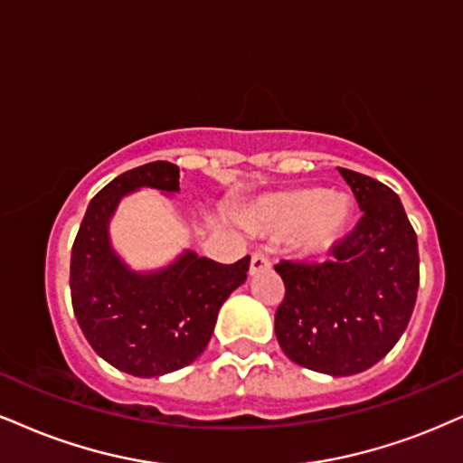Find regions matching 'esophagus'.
I'll list each match as a JSON object with an SVG mask.
<instances>
[{
    "label": "esophagus",
    "instance_id": "obj_1",
    "mask_svg": "<svg viewBox=\"0 0 463 463\" xmlns=\"http://www.w3.org/2000/svg\"><path fill=\"white\" fill-rule=\"evenodd\" d=\"M270 268V260H268L266 253H261V250H258V253L250 255V266H249V275H258V272H264Z\"/></svg>",
    "mask_w": 463,
    "mask_h": 463
}]
</instances>
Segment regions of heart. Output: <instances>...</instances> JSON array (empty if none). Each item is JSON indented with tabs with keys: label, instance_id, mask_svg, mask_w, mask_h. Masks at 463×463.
Here are the masks:
<instances>
[{
	"label": "heart",
	"instance_id": "heart-1",
	"mask_svg": "<svg viewBox=\"0 0 463 463\" xmlns=\"http://www.w3.org/2000/svg\"><path fill=\"white\" fill-rule=\"evenodd\" d=\"M354 203L347 195H330L322 186L275 193L247 214L250 232L272 238H296L302 253L324 255L345 236Z\"/></svg>",
	"mask_w": 463,
	"mask_h": 463
}]
</instances>
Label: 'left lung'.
I'll return each mask as SVG.
<instances>
[{
    "instance_id": "1",
    "label": "left lung",
    "mask_w": 463,
    "mask_h": 463,
    "mask_svg": "<svg viewBox=\"0 0 463 463\" xmlns=\"http://www.w3.org/2000/svg\"><path fill=\"white\" fill-rule=\"evenodd\" d=\"M361 221L324 264L281 261L277 341L289 361L328 375L373 367L397 344L419 292V244L397 193L339 167Z\"/></svg>"
}]
</instances>
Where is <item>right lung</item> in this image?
Wrapping results in <instances>:
<instances>
[{
  "label": "right lung",
  "mask_w": 463,
  "mask_h": 463,
  "mask_svg": "<svg viewBox=\"0 0 463 463\" xmlns=\"http://www.w3.org/2000/svg\"><path fill=\"white\" fill-rule=\"evenodd\" d=\"M144 186L178 193L180 167L141 165L90 202L72 244L71 296L74 317L100 358L137 378H156L205 350L221 305L247 281L250 258L219 264L184 250L161 270H130L111 247L109 221L119 199Z\"/></svg>",
  "instance_id": "add662e5"
}]
</instances>
